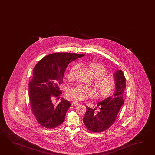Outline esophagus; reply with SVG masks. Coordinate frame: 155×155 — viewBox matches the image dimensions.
Returning a JSON list of instances; mask_svg holds the SVG:
<instances>
[{
  "label": "esophagus",
  "instance_id": "obj_1",
  "mask_svg": "<svg viewBox=\"0 0 155 155\" xmlns=\"http://www.w3.org/2000/svg\"><path fill=\"white\" fill-rule=\"evenodd\" d=\"M71 104H72V106H78L79 104V103H78V102H76L75 101H74V102H73L71 103Z\"/></svg>",
  "mask_w": 155,
  "mask_h": 155
}]
</instances>
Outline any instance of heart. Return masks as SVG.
Returning a JSON list of instances; mask_svg holds the SVG:
<instances>
[{"instance_id": "b5f03b06", "label": "heart", "mask_w": 155, "mask_h": 155, "mask_svg": "<svg viewBox=\"0 0 155 155\" xmlns=\"http://www.w3.org/2000/svg\"><path fill=\"white\" fill-rule=\"evenodd\" d=\"M89 69L93 75L96 78L94 81L99 96L101 97H107L112 93L115 87V80L110 76H104L106 74V69L103 65L93 63L89 65ZM78 65L70 68L67 71V79L72 81L75 79ZM69 97L73 100L81 101L85 99L94 98L96 96V92L94 88H89L83 85H79L68 92Z\"/></svg>"}]
</instances>
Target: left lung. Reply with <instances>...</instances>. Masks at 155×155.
Wrapping results in <instances>:
<instances>
[{
	"instance_id": "8db88e82",
	"label": "left lung",
	"mask_w": 155,
	"mask_h": 155,
	"mask_svg": "<svg viewBox=\"0 0 155 155\" xmlns=\"http://www.w3.org/2000/svg\"><path fill=\"white\" fill-rule=\"evenodd\" d=\"M115 91L114 94L100 102L96 109L86 107L87 110L83 118L84 123L88 130L101 133L110 127L115 121L121 106L124 103L123 94L126 87L124 74L121 70H117L114 74Z\"/></svg>"
}]
</instances>
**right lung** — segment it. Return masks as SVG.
<instances>
[{
  "label": "right lung",
  "instance_id": "1",
  "mask_svg": "<svg viewBox=\"0 0 155 155\" xmlns=\"http://www.w3.org/2000/svg\"><path fill=\"white\" fill-rule=\"evenodd\" d=\"M85 54L55 53L46 55L34 68L33 78L28 84L31 110L37 121L43 127L53 129L64 121L70 102L61 98L58 104L54 97L62 94L59 86L63 82L65 70L70 62Z\"/></svg>",
  "mask_w": 155,
  "mask_h": 155
}]
</instances>
